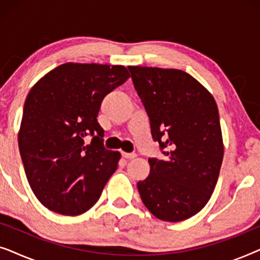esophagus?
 Wrapping results in <instances>:
<instances>
[{"mask_svg": "<svg viewBox=\"0 0 260 260\" xmlns=\"http://www.w3.org/2000/svg\"><path fill=\"white\" fill-rule=\"evenodd\" d=\"M122 155L126 159H134L137 157V154H135V152H122Z\"/></svg>", "mask_w": 260, "mask_h": 260, "instance_id": "esophagus-1", "label": "esophagus"}]
</instances>
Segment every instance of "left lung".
<instances>
[{
    "mask_svg": "<svg viewBox=\"0 0 260 260\" xmlns=\"http://www.w3.org/2000/svg\"><path fill=\"white\" fill-rule=\"evenodd\" d=\"M166 159L149 158L150 174L137 183L151 214L177 222L201 211L218 182L223 142L211 92L181 70L127 67Z\"/></svg>",
    "mask_w": 260,
    "mask_h": 260,
    "instance_id": "1",
    "label": "left lung"
}]
</instances>
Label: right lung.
I'll return each instance as SVG.
<instances>
[{"label":"right lung","mask_w":260,"mask_h":260,"mask_svg":"<svg viewBox=\"0 0 260 260\" xmlns=\"http://www.w3.org/2000/svg\"><path fill=\"white\" fill-rule=\"evenodd\" d=\"M129 77L122 65L66 62L30 88L19 149L31 190L49 211L83 214L116 172L120 154L104 148L97 116L105 95Z\"/></svg>","instance_id":"add662e5"}]
</instances>
